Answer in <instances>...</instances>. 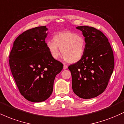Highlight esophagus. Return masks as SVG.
Instances as JSON below:
<instances>
[{
  "instance_id": "34e87169",
  "label": "esophagus",
  "mask_w": 124,
  "mask_h": 124,
  "mask_svg": "<svg viewBox=\"0 0 124 124\" xmlns=\"http://www.w3.org/2000/svg\"><path fill=\"white\" fill-rule=\"evenodd\" d=\"M67 68H68V66H67V65H63V69H64V70L66 69Z\"/></svg>"
}]
</instances>
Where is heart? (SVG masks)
Wrapping results in <instances>:
<instances>
[{"mask_svg":"<svg viewBox=\"0 0 124 124\" xmlns=\"http://www.w3.org/2000/svg\"><path fill=\"white\" fill-rule=\"evenodd\" d=\"M46 46L51 56L58 59L60 56V49L65 61L75 63L83 57L86 50V41L81 35L70 31H63L56 33L53 40L49 39Z\"/></svg>","mask_w":124,"mask_h":124,"instance_id":"obj_1","label":"heart"}]
</instances>
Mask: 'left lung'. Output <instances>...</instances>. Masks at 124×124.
Listing matches in <instances>:
<instances>
[{
  "mask_svg": "<svg viewBox=\"0 0 124 124\" xmlns=\"http://www.w3.org/2000/svg\"><path fill=\"white\" fill-rule=\"evenodd\" d=\"M86 41L80 61L68 67L74 93L83 99L96 97L106 89L114 68L112 49L101 31L89 26H78Z\"/></svg>",
  "mask_w": 124,
  "mask_h": 124,
  "instance_id": "8db88e82",
  "label": "left lung"
}]
</instances>
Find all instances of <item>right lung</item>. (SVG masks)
I'll return each instance as SVG.
<instances>
[{"label":"right lung","mask_w":124,"mask_h":124,"mask_svg":"<svg viewBox=\"0 0 124 124\" xmlns=\"http://www.w3.org/2000/svg\"><path fill=\"white\" fill-rule=\"evenodd\" d=\"M46 26L28 30L18 35L9 56V65L20 92L27 100L44 101L51 96L55 76L63 64L51 56L46 46Z\"/></svg>","instance_id":"add662e5"}]
</instances>
